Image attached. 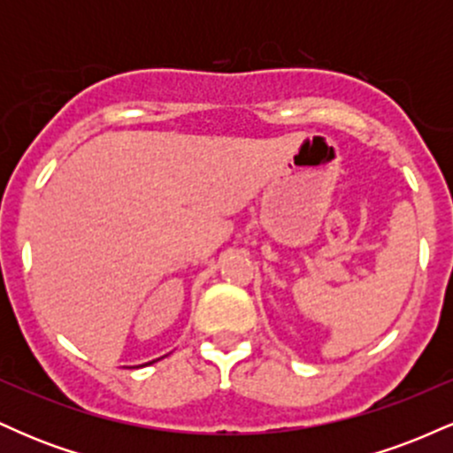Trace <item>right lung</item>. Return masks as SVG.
<instances>
[{
  "label": "right lung",
  "mask_w": 453,
  "mask_h": 453,
  "mask_svg": "<svg viewBox=\"0 0 453 453\" xmlns=\"http://www.w3.org/2000/svg\"><path fill=\"white\" fill-rule=\"evenodd\" d=\"M157 360H159V357H157ZM157 360H153V362H157ZM153 362H147V364H153ZM147 364H142V366H147Z\"/></svg>",
  "instance_id": "right-lung-1"
}]
</instances>
